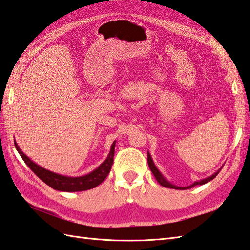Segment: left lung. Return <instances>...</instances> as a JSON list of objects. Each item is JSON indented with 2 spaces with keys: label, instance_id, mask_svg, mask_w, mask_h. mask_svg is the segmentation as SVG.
Here are the masks:
<instances>
[{
  "label": "left lung",
  "instance_id": "8db88e82",
  "mask_svg": "<svg viewBox=\"0 0 250 250\" xmlns=\"http://www.w3.org/2000/svg\"><path fill=\"white\" fill-rule=\"evenodd\" d=\"M148 165H149V167H150V169H151V171H152V173H153V176L155 177L156 181H158V182L162 185V187L169 188H175V189H188V188H193L194 185H198V184L202 185V184H205V183H207V182H208V181H211V180H213L214 178H215V177L218 175V172L220 171V169H222V168H220V169H219L217 172L214 173V175H212L211 177H208V178H207V179L201 180V181H199V182H195L193 185H190V187H188V188H179V187H176V185H173V184L169 183L168 181H166V180L163 178V176L161 175V172L158 170V168H156L155 165L153 164L151 156H150L149 153H148Z\"/></svg>",
  "mask_w": 250,
  "mask_h": 250
}]
</instances>
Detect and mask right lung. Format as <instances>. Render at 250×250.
I'll use <instances>...</instances> for the list:
<instances>
[{
  "mask_svg": "<svg viewBox=\"0 0 250 250\" xmlns=\"http://www.w3.org/2000/svg\"><path fill=\"white\" fill-rule=\"evenodd\" d=\"M15 146L17 151L19 152L23 161L25 162V164L31 168L33 172L36 175L39 179H42V181L48 184L52 188L62 190V191H81V190H87L90 188H94L98 187L99 184H101L107 175L111 171V168L114 162V153H115V142L112 145L111 152H109L106 160L99 166L97 169L91 171L90 173L83 177H66L62 175H57L55 172H52L44 169V168L40 167L39 165L35 164L27 156L21 151V149L18 147V145L15 142Z\"/></svg>",
  "mask_w": 250,
  "mask_h": 250,
  "instance_id": "right-lung-1",
  "label": "right lung"
}]
</instances>
